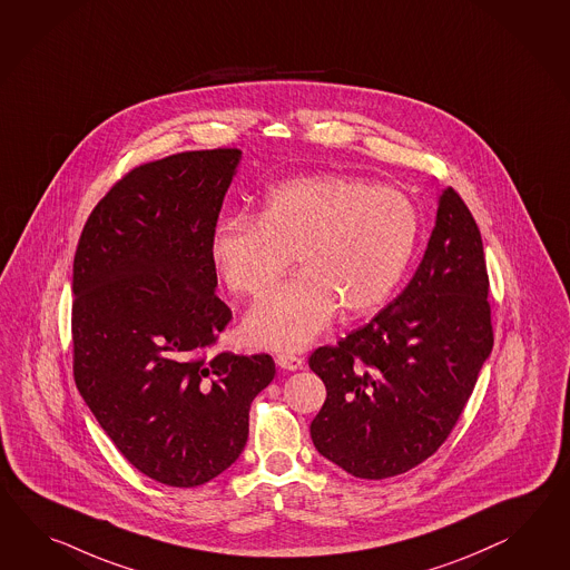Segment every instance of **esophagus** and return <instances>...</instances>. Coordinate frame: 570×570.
I'll list each match as a JSON object with an SVG mask.
<instances>
[{"label":"esophagus","mask_w":570,"mask_h":570,"mask_svg":"<svg viewBox=\"0 0 570 570\" xmlns=\"http://www.w3.org/2000/svg\"><path fill=\"white\" fill-rule=\"evenodd\" d=\"M276 364H278L279 368H284V371H301L305 362H303V358L294 356V354H278L276 356Z\"/></svg>","instance_id":"34e87169"}]
</instances>
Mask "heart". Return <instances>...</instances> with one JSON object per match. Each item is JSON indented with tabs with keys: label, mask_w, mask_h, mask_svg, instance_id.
Wrapping results in <instances>:
<instances>
[{
	"label": "heart",
	"mask_w": 570,
	"mask_h": 570,
	"mask_svg": "<svg viewBox=\"0 0 570 570\" xmlns=\"http://www.w3.org/2000/svg\"><path fill=\"white\" fill-rule=\"evenodd\" d=\"M420 220L407 195L342 175H311L269 189L257 216H228L209 238L224 284L245 296L274 286L294 255L298 276L243 321L250 346L296 352L335 313L361 317L387 301L416 249Z\"/></svg>",
	"instance_id": "heart-1"
}]
</instances>
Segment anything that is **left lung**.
<instances>
[{
    "label": "left lung",
    "instance_id": "obj_1",
    "mask_svg": "<svg viewBox=\"0 0 570 570\" xmlns=\"http://www.w3.org/2000/svg\"><path fill=\"white\" fill-rule=\"evenodd\" d=\"M492 344L482 236L446 187L402 294L337 346L311 354L327 389L311 422L315 449L364 480L416 468L458 424Z\"/></svg>",
    "mask_w": 570,
    "mask_h": 570
}]
</instances>
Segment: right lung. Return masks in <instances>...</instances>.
<instances>
[{
	"label": "right lung",
	"instance_id": "right-lung-1",
	"mask_svg": "<svg viewBox=\"0 0 570 570\" xmlns=\"http://www.w3.org/2000/svg\"><path fill=\"white\" fill-rule=\"evenodd\" d=\"M243 153L173 154L98 202L73 257V376L124 458L160 484L228 470L249 436L267 354L202 352L233 317L216 296L209 238Z\"/></svg>",
	"mask_w": 570,
	"mask_h": 570
}]
</instances>
